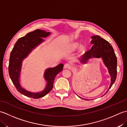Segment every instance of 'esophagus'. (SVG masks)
<instances>
[{
    "label": "esophagus",
    "instance_id": "obj_1",
    "mask_svg": "<svg viewBox=\"0 0 127 127\" xmlns=\"http://www.w3.org/2000/svg\"><path fill=\"white\" fill-rule=\"evenodd\" d=\"M64 68L67 69H71L72 66L69 63H66L65 65H64Z\"/></svg>",
    "mask_w": 127,
    "mask_h": 127
}]
</instances>
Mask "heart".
<instances>
[{
  "mask_svg": "<svg viewBox=\"0 0 127 127\" xmlns=\"http://www.w3.org/2000/svg\"><path fill=\"white\" fill-rule=\"evenodd\" d=\"M78 46V44L77 43H75V44H72L70 47V49H72V48H76Z\"/></svg>",
  "mask_w": 127,
  "mask_h": 127,
  "instance_id": "b5f03b06",
  "label": "heart"
}]
</instances>
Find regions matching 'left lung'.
<instances>
[{
    "instance_id": "1",
    "label": "left lung",
    "mask_w": 127,
    "mask_h": 127,
    "mask_svg": "<svg viewBox=\"0 0 127 127\" xmlns=\"http://www.w3.org/2000/svg\"><path fill=\"white\" fill-rule=\"evenodd\" d=\"M91 38L92 40L91 43L93 44V46L82 56L80 61L82 63L85 64L91 58H102L111 76V84L109 88V90L115 82L117 77L116 56L112 46L106 40L101 38L99 35L93 36Z\"/></svg>"
}]
</instances>
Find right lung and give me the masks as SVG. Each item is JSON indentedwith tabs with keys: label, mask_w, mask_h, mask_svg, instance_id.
Instances as JSON below:
<instances>
[{
	"label": "right lung",
	"mask_w": 127,
	"mask_h": 127,
	"mask_svg": "<svg viewBox=\"0 0 127 127\" xmlns=\"http://www.w3.org/2000/svg\"><path fill=\"white\" fill-rule=\"evenodd\" d=\"M50 34V32L40 29H36L30 32L17 40L11 52L9 64V73L10 79L17 90L24 95L34 99H38L46 95L52 90L56 75L63 69V64H59L56 67L46 70L44 78L47 81V85L45 90L42 92L37 93L31 92L25 90L20 85L19 79L23 59L26 58L29 53L37 45L44 41L42 37H46Z\"/></svg>",
	"instance_id": "add662e5"
}]
</instances>
